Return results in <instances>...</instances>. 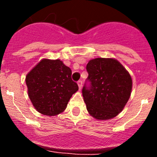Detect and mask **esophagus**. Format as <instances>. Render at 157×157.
Here are the masks:
<instances>
[{"label":"esophagus","instance_id":"obj_1","mask_svg":"<svg viewBox=\"0 0 157 157\" xmlns=\"http://www.w3.org/2000/svg\"><path fill=\"white\" fill-rule=\"evenodd\" d=\"M78 89H79V90H82V81L80 80V81L78 82Z\"/></svg>","mask_w":157,"mask_h":157}]
</instances>
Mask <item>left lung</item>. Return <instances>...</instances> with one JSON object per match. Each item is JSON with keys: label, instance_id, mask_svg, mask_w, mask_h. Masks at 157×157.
I'll return each instance as SVG.
<instances>
[{"label": "left lung", "instance_id": "obj_1", "mask_svg": "<svg viewBox=\"0 0 157 157\" xmlns=\"http://www.w3.org/2000/svg\"><path fill=\"white\" fill-rule=\"evenodd\" d=\"M87 80L82 88L88 112L96 120H107L123 111L132 90V78L117 59L96 58L88 62Z\"/></svg>", "mask_w": 157, "mask_h": 157}]
</instances>
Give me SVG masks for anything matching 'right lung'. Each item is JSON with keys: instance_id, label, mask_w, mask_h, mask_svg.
<instances>
[{"instance_id": "obj_1", "label": "right lung", "mask_w": 157, "mask_h": 157, "mask_svg": "<svg viewBox=\"0 0 157 157\" xmlns=\"http://www.w3.org/2000/svg\"><path fill=\"white\" fill-rule=\"evenodd\" d=\"M26 84L34 109L48 116L63 112L78 90L71 68L60 59H41L27 75Z\"/></svg>"}]
</instances>
